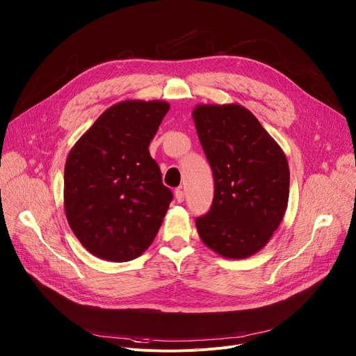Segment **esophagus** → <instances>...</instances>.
I'll return each instance as SVG.
<instances>
[{
	"mask_svg": "<svg viewBox=\"0 0 356 356\" xmlns=\"http://www.w3.org/2000/svg\"><path fill=\"white\" fill-rule=\"evenodd\" d=\"M175 197H176L177 202H183V201H184V191H183L181 188H177V190L175 191Z\"/></svg>",
	"mask_w": 356,
	"mask_h": 356,
	"instance_id": "1",
	"label": "esophagus"
}]
</instances>
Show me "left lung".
I'll use <instances>...</instances> for the list:
<instances>
[{"mask_svg":"<svg viewBox=\"0 0 356 356\" xmlns=\"http://www.w3.org/2000/svg\"><path fill=\"white\" fill-rule=\"evenodd\" d=\"M191 115L214 175L211 210L195 218L198 235L222 258H249L284 217L290 186L284 152L239 104H198Z\"/></svg>","mask_w":356,"mask_h":356,"instance_id":"1","label":"left lung"}]
</instances>
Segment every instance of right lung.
<instances>
[{
    "label": "right lung",
    "instance_id": "1",
    "mask_svg": "<svg viewBox=\"0 0 356 356\" xmlns=\"http://www.w3.org/2000/svg\"><path fill=\"white\" fill-rule=\"evenodd\" d=\"M170 106L125 99L107 108L70 149L63 201L67 222L94 257L128 262L154 242L173 198L149 143Z\"/></svg>",
    "mask_w": 356,
    "mask_h": 356
}]
</instances>
